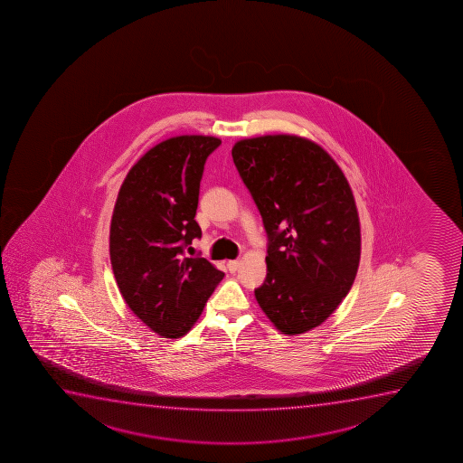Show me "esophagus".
Returning a JSON list of instances; mask_svg holds the SVG:
<instances>
[{
  "label": "esophagus",
  "instance_id": "34e87169",
  "mask_svg": "<svg viewBox=\"0 0 463 463\" xmlns=\"http://www.w3.org/2000/svg\"><path fill=\"white\" fill-rule=\"evenodd\" d=\"M240 261L239 260H229L228 261V269L231 272H235L239 269Z\"/></svg>",
  "mask_w": 463,
  "mask_h": 463
}]
</instances>
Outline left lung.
<instances>
[{
  "instance_id": "1",
  "label": "left lung",
  "mask_w": 463,
  "mask_h": 463,
  "mask_svg": "<svg viewBox=\"0 0 463 463\" xmlns=\"http://www.w3.org/2000/svg\"><path fill=\"white\" fill-rule=\"evenodd\" d=\"M232 158L269 239L257 304L283 335L310 332L356 278L361 228L352 187L319 144L298 135L240 139Z\"/></svg>"
}]
</instances>
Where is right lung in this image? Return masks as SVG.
Masks as SVG:
<instances>
[{
  "label": "right lung",
  "mask_w": 463,
  "mask_h": 463,
  "mask_svg": "<svg viewBox=\"0 0 463 463\" xmlns=\"http://www.w3.org/2000/svg\"><path fill=\"white\" fill-rule=\"evenodd\" d=\"M222 139L181 135L159 142L128 170L109 224V259L120 294L161 337L195 326L224 274L203 257L183 256L202 237L195 222L204 163Z\"/></svg>",
  "instance_id": "add662e5"
}]
</instances>
